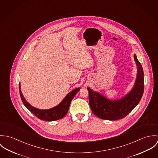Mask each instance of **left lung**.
<instances>
[{"label": "left lung", "mask_w": 158, "mask_h": 158, "mask_svg": "<svg viewBox=\"0 0 158 158\" xmlns=\"http://www.w3.org/2000/svg\"><path fill=\"white\" fill-rule=\"evenodd\" d=\"M137 76L133 88L118 100H110L99 92L88 88L90 109L97 117L105 120H116L127 116L138 105L144 90L143 70L135 54Z\"/></svg>", "instance_id": "left-lung-1"}]
</instances>
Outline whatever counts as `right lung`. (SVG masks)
<instances>
[{
	"instance_id": "add662e5",
	"label": "right lung",
	"mask_w": 158,
	"mask_h": 158,
	"mask_svg": "<svg viewBox=\"0 0 158 158\" xmlns=\"http://www.w3.org/2000/svg\"><path fill=\"white\" fill-rule=\"evenodd\" d=\"M19 88L20 96L25 106L38 118L45 121H54L63 118L68 113L72 100L80 89V88H77L70 92L57 106L48 110H40L33 107L27 102L22 94L20 83Z\"/></svg>"
}]
</instances>
